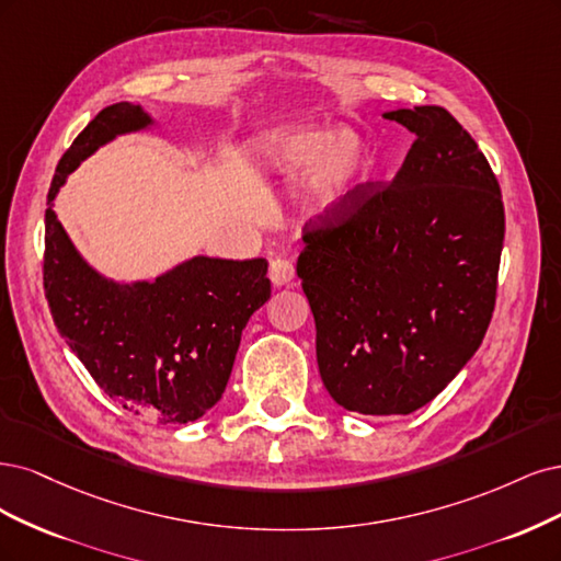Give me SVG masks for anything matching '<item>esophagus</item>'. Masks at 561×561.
I'll return each instance as SVG.
<instances>
[{
	"label": "esophagus",
	"instance_id": "esophagus-1",
	"mask_svg": "<svg viewBox=\"0 0 561 561\" xmlns=\"http://www.w3.org/2000/svg\"><path fill=\"white\" fill-rule=\"evenodd\" d=\"M294 279H296V267L291 261L282 256L270 261V282L275 286H288Z\"/></svg>",
	"mask_w": 561,
	"mask_h": 561
}]
</instances>
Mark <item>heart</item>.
I'll use <instances>...</instances> for the list:
<instances>
[{
    "label": "heart",
    "instance_id": "heart-1",
    "mask_svg": "<svg viewBox=\"0 0 561 561\" xmlns=\"http://www.w3.org/2000/svg\"><path fill=\"white\" fill-rule=\"evenodd\" d=\"M364 144L352 133L302 130L265 144L261 162L282 174H300L312 168L310 191L317 205H329L350 186L364 165Z\"/></svg>",
    "mask_w": 561,
    "mask_h": 561
}]
</instances>
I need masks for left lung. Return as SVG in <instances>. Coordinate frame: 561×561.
Listing matches in <instances>:
<instances>
[{
  "mask_svg": "<svg viewBox=\"0 0 561 561\" xmlns=\"http://www.w3.org/2000/svg\"><path fill=\"white\" fill-rule=\"evenodd\" d=\"M385 118L414 135L401 170L307 221L296 273L333 401L360 414H410L480 347L505 216L490 162L447 110Z\"/></svg>",
  "mask_w": 561,
  "mask_h": 561,
  "instance_id": "obj_1",
  "label": "left lung"
}]
</instances>
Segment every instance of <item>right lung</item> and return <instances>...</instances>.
Returning <instances> with one entry per match:
<instances>
[{
  "label": "right lung",
  "instance_id": "obj_1",
  "mask_svg": "<svg viewBox=\"0 0 561 561\" xmlns=\"http://www.w3.org/2000/svg\"><path fill=\"white\" fill-rule=\"evenodd\" d=\"M151 125L139 104H112L60 158L46 201L44 291L60 335L110 399L144 420L188 424L226 391L242 329L270 298L267 261L195 256L153 282L121 284L81 259L53 211L81 160Z\"/></svg>",
  "mask_w": 561,
  "mask_h": 561
}]
</instances>
